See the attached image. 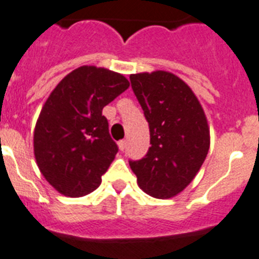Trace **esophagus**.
Instances as JSON below:
<instances>
[{"label": "esophagus", "mask_w": 259, "mask_h": 259, "mask_svg": "<svg viewBox=\"0 0 259 259\" xmlns=\"http://www.w3.org/2000/svg\"><path fill=\"white\" fill-rule=\"evenodd\" d=\"M118 149L121 151H123L126 149V141L125 140H122V141H119L118 142Z\"/></svg>", "instance_id": "34e87169"}]
</instances>
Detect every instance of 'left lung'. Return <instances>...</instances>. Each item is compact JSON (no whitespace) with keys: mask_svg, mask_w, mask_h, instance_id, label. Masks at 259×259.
<instances>
[{"mask_svg":"<svg viewBox=\"0 0 259 259\" xmlns=\"http://www.w3.org/2000/svg\"><path fill=\"white\" fill-rule=\"evenodd\" d=\"M150 129L148 154L130 161L137 184L150 197L173 198L198 174L210 148L202 105L190 86L166 70L130 74Z\"/></svg>","mask_w":259,"mask_h":259,"instance_id":"left-lung-1","label":"left lung"}]
</instances>
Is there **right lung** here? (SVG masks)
I'll use <instances>...</instances> for the list:
<instances>
[{
    "label": "right lung",
    "mask_w": 259,
    "mask_h": 259,
    "mask_svg": "<svg viewBox=\"0 0 259 259\" xmlns=\"http://www.w3.org/2000/svg\"><path fill=\"white\" fill-rule=\"evenodd\" d=\"M129 85L117 71L85 65L65 75L45 101L33 136L35 162L65 197H83L101 185L118 151L102 109Z\"/></svg>",
    "instance_id": "1"
}]
</instances>
